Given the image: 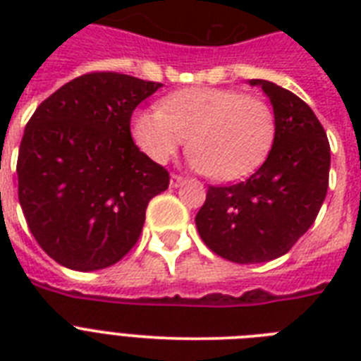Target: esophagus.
<instances>
[{"mask_svg": "<svg viewBox=\"0 0 361 361\" xmlns=\"http://www.w3.org/2000/svg\"><path fill=\"white\" fill-rule=\"evenodd\" d=\"M185 181H187L185 178H181V176H178V174L170 176V187H180V185H183Z\"/></svg>", "mask_w": 361, "mask_h": 361, "instance_id": "1", "label": "esophagus"}]
</instances>
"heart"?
<instances>
[{
    "label": "heart",
    "instance_id": "obj_1",
    "mask_svg": "<svg viewBox=\"0 0 361 361\" xmlns=\"http://www.w3.org/2000/svg\"><path fill=\"white\" fill-rule=\"evenodd\" d=\"M130 133L153 163H166L187 142L192 169L215 180H238L257 169L275 135L274 112L260 97L225 87L170 93L161 109L136 112Z\"/></svg>",
    "mask_w": 361,
    "mask_h": 361
}]
</instances>
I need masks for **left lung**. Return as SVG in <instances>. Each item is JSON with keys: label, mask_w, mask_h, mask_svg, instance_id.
<instances>
[{"label": "left lung", "mask_w": 361, "mask_h": 361, "mask_svg": "<svg viewBox=\"0 0 361 361\" xmlns=\"http://www.w3.org/2000/svg\"><path fill=\"white\" fill-rule=\"evenodd\" d=\"M275 136L268 159L247 180L209 187L195 223L206 245L238 264L268 262L309 231L328 191L330 142L309 104L268 80Z\"/></svg>", "instance_id": "8db88e82"}]
</instances>
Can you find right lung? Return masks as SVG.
Segmentation results:
<instances>
[{
	"instance_id": "add662e5",
	"label": "right lung",
	"mask_w": 361,
	"mask_h": 361,
	"mask_svg": "<svg viewBox=\"0 0 361 361\" xmlns=\"http://www.w3.org/2000/svg\"><path fill=\"white\" fill-rule=\"evenodd\" d=\"M163 84L120 73L67 82L37 106L20 144L18 200L31 234L65 268H109L133 249L169 172L138 149L130 116Z\"/></svg>"
}]
</instances>
